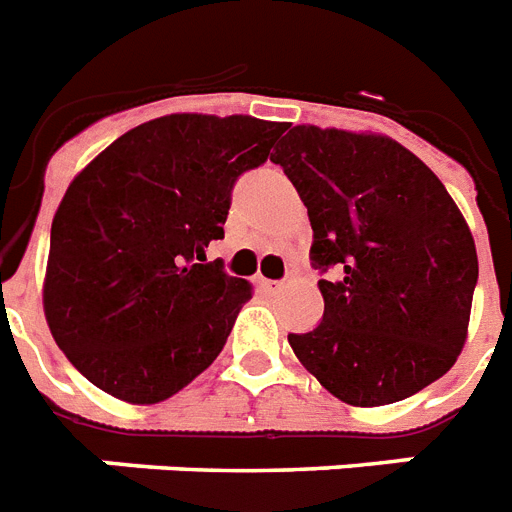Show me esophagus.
<instances>
[{"label": "esophagus", "mask_w": 512, "mask_h": 512, "mask_svg": "<svg viewBox=\"0 0 512 512\" xmlns=\"http://www.w3.org/2000/svg\"><path fill=\"white\" fill-rule=\"evenodd\" d=\"M257 286H260L263 292L273 294V292H278V289H281V281H270V278H257Z\"/></svg>", "instance_id": "obj_1"}]
</instances>
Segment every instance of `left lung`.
Returning <instances> with one entry per match:
<instances>
[{
  "label": "left lung",
  "mask_w": 512,
  "mask_h": 512,
  "mask_svg": "<svg viewBox=\"0 0 512 512\" xmlns=\"http://www.w3.org/2000/svg\"><path fill=\"white\" fill-rule=\"evenodd\" d=\"M270 160L305 202L323 321L294 355L347 405L400 402L450 371L471 318V228L423 160L389 136L294 126Z\"/></svg>",
  "instance_id": "1"
}]
</instances>
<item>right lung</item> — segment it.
Instances as JSON below:
<instances>
[{"mask_svg": "<svg viewBox=\"0 0 512 512\" xmlns=\"http://www.w3.org/2000/svg\"><path fill=\"white\" fill-rule=\"evenodd\" d=\"M286 123L165 115L131 128L73 178L52 220L44 315L91 384L155 405L213 365L252 286L205 263L236 178Z\"/></svg>", "mask_w": 512, "mask_h": 512, "instance_id": "1", "label": "right lung"}]
</instances>
